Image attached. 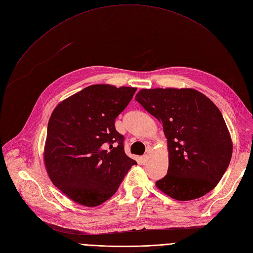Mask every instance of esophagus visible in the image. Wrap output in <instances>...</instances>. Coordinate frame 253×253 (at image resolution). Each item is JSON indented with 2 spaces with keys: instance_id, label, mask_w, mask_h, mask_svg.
<instances>
[{
  "instance_id": "1",
  "label": "esophagus",
  "mask_w": 253,
  "mask_h": 253,
  "mask_svg": "<svg viewBox=\"0 0 253 253\" xmlns=\"http://www.w3.org/2000/svg\"><path fill=\"white\" fill-rule=\"evenodd\" d=\"M148 160H149L148 155H144V156L141 157V162H142L143 164H147V163H148Z\"/></svg>"
}]
</instances>
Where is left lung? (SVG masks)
I'll list each match as a JSON object with an SVG mask.
<instances>
[{
	"label": "left lung",
	"mask_w": 253,
	"mask_h": 253,
	"mask_svg": "<svg viewBox=\"0 0 253 253\" xmlns=\"http://www.w3.org/2000/svg\"><path fill=\"white\" fill-rule=\"evenodd\" d=\"M163 125L169 166L157 188L178 201L213 190L229 167L233 143L217 106L191 88L141 89L135 96Z\"/></svg>",
	"instance_id": "left-lung-1"
}]
</instances>
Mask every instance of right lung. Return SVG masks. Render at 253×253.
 <instances>
[{
    "label": "right lung",
    "instance_id": "add662e5",
    "mask_svg": "<svg viewBox=\"0 0 253 253\" xmlns=\"http://www.w3.org/2000/svg\"><path fill=\"white\" fill-rule=\"evenodd\" d=\"M136 88L91 85L61 101L47 128L44 162L57 189L80 205L95 207L117 192L136 161L124 152L115 120Z\"/></svg>",
    "mask_w": 253,
    "mask_h": 253
}]
</instances>
